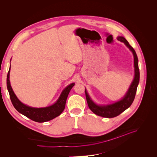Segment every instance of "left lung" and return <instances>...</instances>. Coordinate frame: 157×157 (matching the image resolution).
I'll list each match as a JSON object with an SVG mask.
<instances>
[{
  "label": "left lung",
  "mask_w": 157,
  "mask_h": 157,
  "mask_svg": "<svg viewBox=\"0 0 157 157\" xmlns=\"http://www.w3.org/2000/svg\"><path fill=\"white\" fill-rule=\"evenodd\" d=\"M118 40L124 42L125 45L130 50L134 55V80L130 85V86L127 91L125 96L121 100L117 102L113 103L112 104H109L107 105H98L95 103L92 99L90 98L88 92L85 89V94H86V101L88 103V105L94 113L96 115L105 117V118H113L118 115H119L121 113L124 111L126 109L130 107L134 100L135 96L137 91V85L139 84L140 81V70L138 67V59L136 53L134 49L130 45L124 37L123 36H118Z\"/></svg>",
  "instance_id": "1"
}]
</instances>
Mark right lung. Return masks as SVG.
<instances>
[{"mask_svg":"<svg viewBox=\"0 0 157 157\" xmlns=\"http://www.w3.org/2000/svg\"><path fill=\"white\" fill-rule=\"evenodd\" d=\"M10 67L9 69L7 75V88L13 105L19 113L30 118L33 121L37 122H44L58 117L63 111L69 93L71 88L75 86V83L69 84L63 90L58 99L53 105L42 108L31 107L21 103L19 100L16 94H14L10 82Z\"/></svg>","mask_w":157,"mask_h":157,"instance_id":"right-lung-1","label":"right lung"}]
</instances>
